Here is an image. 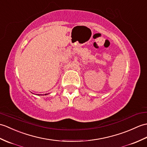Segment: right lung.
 <instances>
[{
  "instance_id": "1",
  "label": "right lung",
  "mask_w": 147,
  "mask_h": 147,
  "mask_svg": "<svg viewBox=\"0 0 147 147\" xmlns=\"http://www.w3.org/2000/svg\"><path fill=\"white\" fill-rule=\"evenodd\" d=\"M46 94H45V95H46ZM37 95H42V94H37Z\"/></svg>"
}]
</instances>
